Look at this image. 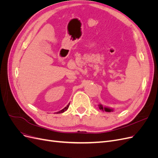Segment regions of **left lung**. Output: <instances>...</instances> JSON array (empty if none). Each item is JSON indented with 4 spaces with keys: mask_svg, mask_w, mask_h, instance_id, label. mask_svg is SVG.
I'll list each match as a JSON object with an SVG mask.
<instances>
[{
    "mask_svg": "<svg viewBox=\"0 0 158 158\" xmlns=\"http://www.w3.org/2000/svg\"><path fill=\"white\" fill-rule=\"evenodd\" d=\"M98 107L100 110H102L103 111H106V112H113L114 110L112 108H109L107 107H103V105L102 104H98Z\"/></svg>",
    "mask_w": 158,
    "mask_h": 158,
    "instance_id": "left-lung-1",
    "label": "left lung"
}]
</instances>
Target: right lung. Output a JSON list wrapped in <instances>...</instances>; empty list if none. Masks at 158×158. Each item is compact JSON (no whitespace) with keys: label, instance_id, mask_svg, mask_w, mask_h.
Segmentation results:
<instances>
[{"label":"right lung","instance_id":"right-lung-1","mask_svg":"<svg viewBox=\"0 0 158 158\" xmlns=\"http://www.w3.org/2000/svg\"><path fill=\"white\" fill-rule=\"evenodd\" d=\"M69 106H70V103H69V104L67 105V106H66V107H65L64 109H63L62 110H60V111H59V112H57V113H64V111H66V110L68 109V108H69Z\"/></svg>","mask_w":158,"mask_h":158}]
</instances>
